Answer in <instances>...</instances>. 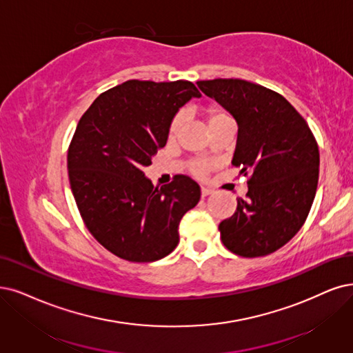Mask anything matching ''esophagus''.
<instances>
[{
	"label": "esophagus",
	"mask_w": 353,
	"mask_h": 353,
	"mask_svg": "<svg viewBox=\"0 0 353 353\" xmlns=\"http://www.w3.org/2000/svg\"><path fill=\"white\" fill-rule=\"evenodd\" d=\"M201 193H202V196H208V194L214 193V190H212V189H210V188H203V186H202V189H201Z\"/></svg>",
	"instance_id": "1"
}]
</instances>
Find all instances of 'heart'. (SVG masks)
Returning <instances> with one entry per match:
<instances>
[{
  "instance_id": "heart-1",
  "label": "heart",
  "mask_w": 353,
  "mask_h": 353,
  "mask_svg": "<svg viewBox=\"0 0 353 353\" xmlns=\"http://www.w3.org/2000/svg\"><path fill=\"white\" fill-rule=\"evenodd\" d=\"M205 116H206V122H208V128H210V130H212L214 128L223 125V123L232 122L231 116L225 110L219 109V108H210L205 112ZM180 126H181V114H176L168 126V138L170 139H174L177 137ZM208 168H210V165L203 161H199L193 165V173L196 176H205L208 173Z\"/></svg>"
}]
</instances>
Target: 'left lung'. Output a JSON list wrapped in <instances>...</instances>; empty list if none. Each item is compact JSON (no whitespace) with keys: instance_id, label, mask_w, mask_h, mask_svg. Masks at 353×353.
<instances>
[{"instance_id":"left-lung-1","label":"left lung","mask_w":353,"mask_h":353,"mask_svg":"<svg viewBox=\"0 0 353 353\" xmlns=\"http://www.w3.org/2000/svg\"><path fill=\"white\" fill-rule=\"evenodd\" d=\"M239 125L232 165L249 177V192L219 224L234 254L260 257L281 249L305 223L319 183L317 141L283 96L239 78L198 81Z\"/></svg>"}]
</instances>
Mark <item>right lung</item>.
Instances as JSON below:
<instances>
[{
    "label": "right lung",
    "instance_id": "right-lung-1",
    "mask_svg": "<svg viewBox=\"0 0 353 353\" xmlns=\"http://www.w3.org/2000/svg\"><path fill=\"white\" fill-rule=\"evenodd\" d=\"M192 97L201 93L186 80H129L101 93L77 125L67 160L71 190L88 231L117 257L145 263L172 253L180 219L201 199L188 176L160 188L142 172Z\"/></svg>",
    "mask_w": 353,
    "mask_h": 353
}]
</instances>
